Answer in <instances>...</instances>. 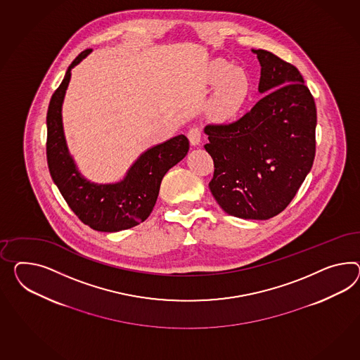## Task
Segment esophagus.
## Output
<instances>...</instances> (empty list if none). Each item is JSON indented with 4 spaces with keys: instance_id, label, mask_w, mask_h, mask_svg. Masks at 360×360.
Here are the masks:
<instances>
[{
    "instance_id": "esophagus-1",
    "label": "esophagus",
    "mask_w": 360,
    "mask_h": 360,
    "mask_svg": "<svg viewBox=\"0 0 360 360\" xmlns=\"http://www.w3.org/2000/svg\"><path fill=\"white\" fill-rule=\"evenodd\" d=\"M188 139L191 141V145L197 146L201 142V128L193 127L188 130Z\"/></svg>"
}]
</instances>
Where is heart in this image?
I'll return each mask as SVG.
<instances>
[{
    "label": "heart",
    "mask_w": 360,
    "mask_h": 360,
    "mask_svg": "<svg viewBox=\"0 0 360 360\" xmlns=\"http://www.w3.org/2000/svg\"><path fill=\"white\" fill-rule=\"evenodd\" d=\"M229 70V65L219 63L217 65L215 79ZM249 81L245 72L240 68H232L221 79L217 93L214 95L212 107L214 111L221 117H230L239 111L241 104L248 95Z\"/></svg>",
    "instance_id": "heart-1"
}]
</instances>
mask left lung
Masks as SVG:
<instances>
[{
	"mask_svg": "<svg viewBox=\"0 0 360 360\" xmlns=\"http://www.w3.org/2000/svg\"><path fill=\"white\" fill-rule=\"evenodd\" d=\"M250 111L229 124H209L205 145L214 162L209 188L227 214L269 219L292 201L316 154V104L294 65L264 49Z\"/></svg>",
	"mask_w": 360,
	"mask_h": 360,
	"instance_id": "left-lung-1",
	"label": "left lung"
}]
</instances>
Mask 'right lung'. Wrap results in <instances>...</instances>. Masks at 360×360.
I'll use <instances>...</instances> for the list:
<instances>
[{
	"mask_svg": "<svg viewBox=\"0 0 360 360\" xmlns=\"http://www.w3.org/2000/svg\"><path fill=\"white\" fill-rule=\"evenodd\" d=\"M91 49L75 57L57 87L46 112V162L52 180L79 221L93 230L117 232L146 221L157 202L163 176L189 150L184 134L148 148L116 184H94L77 171L65 142L61 105L70 81V70Z\"/></svg>",
	"mask_w": 360,
	"mask_h": 360,
	"instance_id": "1",
	"label": "right lung"
}]
</instances>
